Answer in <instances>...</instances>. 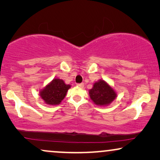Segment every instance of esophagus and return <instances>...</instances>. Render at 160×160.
Returning a JSON list of instances; mask_svg holds the SVG:
<instances>
[{
  "mask_svg": "<svg viewBox=\"0 0 160 160\" xmlns=\"http://www.w3.org/2000/svg\"><path fill=\"white\" fill-rule=\"evenodd\" d=\"M76 85H77V86L79 87H84V83H80V84H77Z\"/></svg>",
  "mask_w": 160,
  "mask_h": 160,
  "instance_id": "34e87169",
  "label": "esophagus"
}]
</instances>
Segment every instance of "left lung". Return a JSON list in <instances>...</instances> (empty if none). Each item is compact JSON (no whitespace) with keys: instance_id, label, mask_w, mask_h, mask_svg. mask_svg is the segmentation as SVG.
Listing matches in <instances>:
<instances>
[{"instance_id":"obj_1","label":"left lung","mask_w":160,"mask_h":160,"mask_svg":"<svg viewBox=\"0 0 160 160\" xmlns=\"http://www.w3.org/2000/svg\"><path fill=\"white\" fill-rule=\"evenodd\" d=\"M91 100L98 106H107L117 98V93L103 80H99L89 91Z\"/></svg>"}]
</instances>
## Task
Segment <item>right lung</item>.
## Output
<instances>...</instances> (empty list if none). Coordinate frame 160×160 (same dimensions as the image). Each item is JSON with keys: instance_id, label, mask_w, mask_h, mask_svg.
<instances>
[{"instance_id": "obj_1", "label": "right lung", "mask_w": 160, "mask_h": 160, "mask_svg": "<svg viewBox=\"0 0 160 160\" xmlns=\"http://www.w3.org/2000/svg\"><path fill=\"white\" fill-rule=\"evenodd\" d=\"M71 85L65 84L60 78H54L40 91V96L48 105H58L64 99Z\"/></svg>"}]
</instances>
